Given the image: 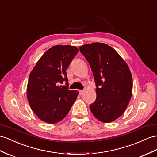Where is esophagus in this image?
<instances>
[{"label": "esophagus", "mask_w": 157, "mask_h": 157, "mask_svg": "<svg viewBox=\"0 0 157 157\" xmlns=\"http://www.w3.org/2000/svg\"><path fill=\"white\" fill-rule=\"evenodd\" d=\"M84 93V90H79V94L82 95Z\"/></svg>", "instance_id": "esophagus-1"}]
</instances>
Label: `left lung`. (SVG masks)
Wrapping results in <instances>:
<instances>
[{
	"instance_id": "left-lung-1",
	"label": "left lung",
	"mask_w": 157,
	"mask_h": 157,
	"mask_svg": "<svg viewBox=\"0 0 157 157\" xmlns=\"http://www.w3.org/2000/svg\"><path fill=\"white\" fill-rule=\"evenodd\" d=\"M79 50L89 62L96 84L95 101L90 105L100 121L111 123L125 111L132 96L128 66L113 48L103 43L87 44Z\"/></svg>"
}]
</instances>
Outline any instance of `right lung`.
<instances>
[{
	"mask_svg": "<svg viewBox=\"0 0 157 157\" xmlns=\"http://www.w3.org/2000/svg\"><path fill=\"white\" fill-rule=\"evenodd\" d=\"M77 47L57 45L39 59L30 72L27 98L32 110L42 121L56 123L66 117L79 91L69 90L66 70L78 53Z\"/></svg>",
	"mask_w": 157,
	"mask_h": 157,
	"instance_id": "right-lung-1",
	"label": "right lung"
}]
</instances>
